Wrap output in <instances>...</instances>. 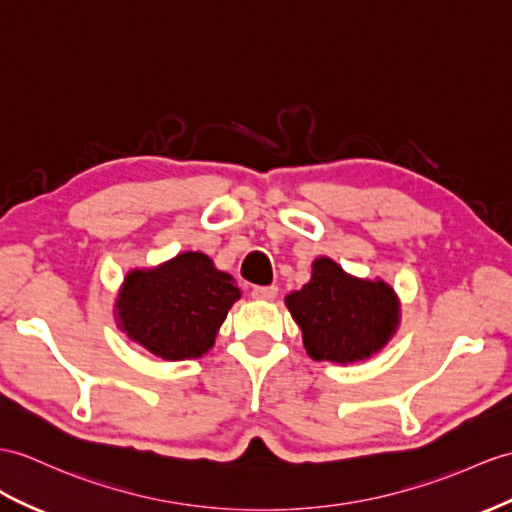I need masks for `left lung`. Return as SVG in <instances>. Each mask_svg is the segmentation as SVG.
Masks as SVG:
<instances>
[{
    "label": "left lung",
    "mask_w": 512,
    "mask_h": 512,
    "mask_svg": "<svg viewBox=\"0 0 512 512\" xmlns=\"http://www.w3.org/2000/svg\"><path fill=\"white\" fill-rule=\"evenodd\" d=\"M241 289L202 252H182L154 269H132L117 297L119 328L165 358H202L215 345Z\"/></svg>",
    "instance_id": "obj_1"
}]
</instances>
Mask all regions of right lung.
<instances>
[{"instance_id": "right-lung-1", "label": "right lung", "mask_w": 512, "mask_h": 512, "mask_svg": "<svg viewBox=\"0 0 512 512\" xmlns=\"http://www.w3.org/2000/svg\"><path fill=\"white\" fill-rule=\"evenodd\" d=\"M310 358L356 363L380 352L400 323V304L386 282L358 280L321 256L302 291L286 295Z\"/></svg>"}]
</instances>
